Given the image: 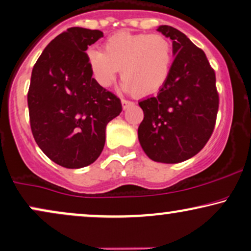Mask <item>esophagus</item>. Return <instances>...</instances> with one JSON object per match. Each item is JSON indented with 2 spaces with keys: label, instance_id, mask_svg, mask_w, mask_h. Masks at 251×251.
<instances>
[{
  "label": "esophagus",
  "instance_id": "obj_1",
  "mask_svg": "<svg viewBox=\"0 0 251 251\" xmlns=\"http://www.w3.org/2000/svg\"><path fill=\"white\" fill-rule=\"evenodd\" d=\"M133 102H131V100H122V106H123V110H125V109H127L128 106H131V105H133Z\"/></svg>",
  "mask_w": 251,
  "mask_h": 251
}]
</instances>
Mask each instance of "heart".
I'll return each mask as SVG.
<instances>
[{"label": "heart", "mask_w": 251, "mask_h": 251, "mask_svg": "<svg viewBox=\"0 0 251 251\" xmlns=\"http://www.w3.org/2000/svg\"><path fill=\"white\" fill-rule=\"evenodd\" d=\"M87 61L91 75L102 88H109L122 71L126 91L149 96L161 90L169 78L173 47L161 34L119 32L107 38L103 52L88 50Z\"/></svg>", "instance_id": "heart-1"}]
</instances>
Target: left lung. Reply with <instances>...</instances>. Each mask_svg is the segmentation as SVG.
I'll use <instances>...</instances> for the list:
<instances>
[{"label": "left lung", "mask_w": 251, "mask_h": 251, "mask_svg": "<svg viewBox=\"0 0 251 251\" xmlns=\"http://www.w3.org/2000/svg\"><path fill=\"white\" fill-rule=\"evenodd\" d=\"M158 32L173 40L170 76L156 97L141 100L144 120L138 138L146 155L161 163H178L201 151L217 119L215 74L205 53L169 25Z\"/></svg>", "instance_id": "1"}]
</instances>
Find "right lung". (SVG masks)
<instances>
[{"label":"right lung","mask_w":251,"mask_h":251,"mask_svg":"<svg viewBox=\"0 0 251 251\" xmlns=\"http://www.w3.org/2000/svg\"><path fill=\"white\" fill-rule=\"evenodd\" d=\"M100 30L71 27L43 50L27 93L31 131L37 145L59 166L94 163L105 145V128L122 112L117 96L97 84L87 61Z\"/></svg>","instance_id":"1"}]
</instances>
